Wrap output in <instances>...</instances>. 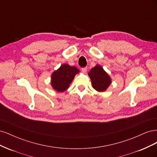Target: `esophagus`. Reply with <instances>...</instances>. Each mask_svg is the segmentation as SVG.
<instances>
[{"instance_id": "obj_1", "label": "esophagus", "mask_w": 157, "mask_h": 157, "mask_svg": "<svg viewBox=\"0 0 157 157\" xmlns=\"http://www.w3.org/2000/svg\"><path fill=\"white\" fill-rule=\"evenodd\" d=\"M82 72H83L84 73H86V71H87V67H83V68H82Z\"/></svg>"}]
</instances>
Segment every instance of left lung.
Here are the masks:
<instances>
[{
  "label": "left lung",
  "instance_id": "left-lung-1",
  "mask_svg": "<svg viewBox=\"0 0 157 157\" xmlns=\"http://www.w3.org/2000/svg\"><path fill=\"white\" fill-rule=\"evenodd\" d=\"M92 87L98 92H105L111 84V78L101 65H96L88 73Z\"/></svg>",
  "mask_w": 157,
  "mask_h": 157
}]
</instances>
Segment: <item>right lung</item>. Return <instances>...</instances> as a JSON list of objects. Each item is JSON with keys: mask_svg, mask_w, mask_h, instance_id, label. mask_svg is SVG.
<instances>
[{"mask_svg": "<svg viewBox=\"0 0 157 157\" xmlns=\"http://www.w3.org/2000/svg\"><path fill=\"white\" fill-rule=\"evenodd\" d=\"M80 72L76 67L68 64H63L54 71L51 76V85L58 92H63L68 89L75 75Z\"/></svg>", "mask_w": 157, "mask_h": 157, "instance_id": "obj_1", "label": "right lung"}]
</instances>
